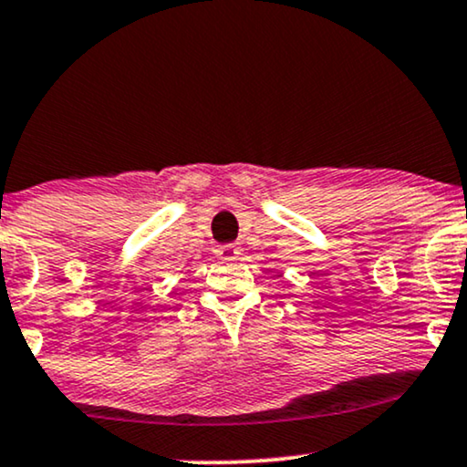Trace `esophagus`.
I'll list each match as a JSON object with an SVG mask.
<instances>
[{
	"label": "esophagus",
	"mask_w": 467,
	"mask_h": 467,
	"mask_svg": "<svg viewBox=\"0 0 467 467\" xmlns=\"http://www.w3.org/2000/svg\"><path fill=\"white\" fill-rule=\"evenodd\" d=\"M215 256L220 261H234L239 256V247L237 244H226V245H215Z\"/></svg>",
	"instance_id": "esophagus-1"
}]
</instances>
